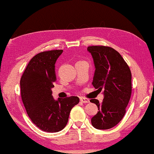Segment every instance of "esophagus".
Masks as SVG:
<instances>
[{"instance_id":"34e87169","label":"esophagus","mask_w":154,"mask_h":154,"mask_svg":"<svg viewBox=\"0 0 154 154\" xmlns=\"http://www.w3.org/2000/svg\"><path fill=\"white\" fill-rule=\"evenodd\" d=\"M80 101L82 102V103H89V102H90V100H89V99L85 98V97H81Z\"/></svg>"}]
</instances>
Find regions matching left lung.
<instances>
[{
  "label": "left lung",
  "mask_w": 154,
  "mask_h": 154,
  "mask_svg": "<svg viewBox=\"0 0 154 154\" xmlns=\"http://www.w3.org/2000/svg\"><path fill=\"white\" fill-rule=\"evenodd\" d=\"M95 65L92 85L100 92L103 90L101 103L97 99L90 102L97 105L98 112L91 119L97 129H109L123 119L131 95V72L120 54L106 46H90Z\"/></svg>",
  "instance_id": "1"
}]
</instances>
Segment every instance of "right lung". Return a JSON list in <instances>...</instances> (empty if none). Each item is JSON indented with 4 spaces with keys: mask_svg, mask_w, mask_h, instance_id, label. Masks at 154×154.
I'll list each match as a JSON object with an SVG mask.
<instances>
[{
    "mask_svg": "<svg viewBox=\"0 0 154 154\" xmlns=\"http://www.w3.org/2000/svg\"><path fill=\"white\" fill-rule=\"evenodd\" d=\"M62 50L44 51L34 56L20 79L23 103L31 121L46 132H58L68 122L72 107L79 98L71 96L55 100L52 95L57 81L55 64Z\"/></svg>",
    "mask_w": 154,
    "mask_h": 154,
    "instance_id": "add662e5",
    "label": "right lung"
}]
</instances>
